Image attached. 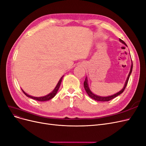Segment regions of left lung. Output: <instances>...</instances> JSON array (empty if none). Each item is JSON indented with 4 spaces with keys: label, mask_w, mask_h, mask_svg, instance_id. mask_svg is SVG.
I'll return each mask as SVG.
<instances>
[{
    "label": "left lung",
    "mask_w": 146,
    "mask_h": 146,
    "mask_svg": "<svg viewBox=\"0 0 146 146\" xmlns=\"http://www.w3.org/2000/svg\"><path fill=\"white\" fill-rule=\"evenodd\" d=\"M119 42H121V43H122L123 44H124V45H125V46H126L127 47V44H125V42H124L123 40H122L121 39L119 38ZM131 62H132V64H131V67H130L129 74V75H128V77H127L126 80H125L124 86H123V89H121V90H119V92H118L117 93L115 94H113V95H110V96H107V97L99 96V95H96V94H94V93L91 91V90H90V88H89V87L88 77H86V78H85V81H84V88L85 90H86V93L88 94V95H89V96L90 98L94 99V100H96V101H98V102H108V101H110V100H112L113 98H115L116 97L118 96V95H119L120 94H121L123 92L124 90L125 87H126V86H127V83H128L129 79V77H130V74H131L132 71V68H133L132 61H131Z\"/></svg>",
    "instance_id": "1"
}]
</instances>
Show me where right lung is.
<instances>
[{
	"mask_svg": "<svg viewBox=\"0 0 146 146\" xmlns=\"http://www.w3.org/2000/svg\"><path fill=\"white\" fill-rule=\"evenodd\" d=\"M64 77V75H63V76L60 78V79L59 80V81L58 82V83L57 84L56 88H54V89L52 90V91L51 92H50L49 94H48V95H44V96H43V97H33V96H31V95H28V94H27L26 92H25L24 90L22 89L23 92L25 94V95H26V96H27L29 98H31L32 99H34V100H37V101H39V102H45V101H48V100H51L52 98H53L55 96H56V95L57 94L58 90V89L60 88V84H61V83H62V79Z\"/></svg>",
	"mask_w": 146,
	"mask_h": 146,
	"instance_id": "1",
	"label": "right lung"
}]
</instances>
